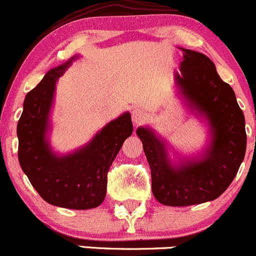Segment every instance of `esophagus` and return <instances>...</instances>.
Listing matches in <instances>:
<instances>
[{"instance_id": "34e87169", "label": "esophagus", "mask_w": 256, "mask_h": 256, "mask_svg": "<svg viewBox=\"0 0 256 256\" xmlns=\"http://www.w3.org/2000/svg\"><path fill=\"white\" fill-rule=\"evenodd\" d=\"M132 120H133L134 124H140V123H143L144 120H146V113H144V110H139V108H134L133 110H132Z\"/></svg>"}]
</instances>
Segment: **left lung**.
I'll return each instance as SVG.
<instances>
[{
	"instance_id": "obj_1",
	"label": "left lung",
	"mask_w": 256,
	"mask_h": 256,
	"mask_svg": "<svg viewBox=\"0 0 256 256\" xmlns=\"http://www.w3.org/2000/svg\"><path fill=\"white\" fill-rule=\"evenodd\" d=\"M183 50L180 73L176 83L186 106L208 120L210 143L198 158L172 164L166 144L150 128L139 127L152 173V190L159 203L188 206L222 196L232 184L246 150L244 113L215 64L203 53Z\"/></svg>"
}]
</instances>
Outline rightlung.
<instances>
[{"instance_id":"right-lung-1","label":"right lung","mask_w":256,"mask_h":256,"mask_svg":"<svg viewBox=\"0 0 256 256\" xmlns=\"http://www.w3.org/2000/svg\"><path fill=\"white\" fill-rule=\"evenodd\" d=\"M77 57L50 68L37 87L27 93L17 136L20 166L43 200L60 208L84 210L104 200L107 173L123 142L133 132V124L126 112L73 153L57 156L52 150L47 132L56 82Z\"/></svg>"}]
</instances>
